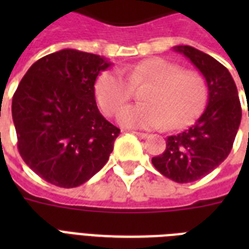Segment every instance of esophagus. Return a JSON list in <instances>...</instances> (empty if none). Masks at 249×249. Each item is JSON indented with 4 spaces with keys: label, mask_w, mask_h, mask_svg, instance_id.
Here are the masks:
<instances>
[{
    "label": "esophagus",
    "mask_w": 249,
    "mask_h": 249,
    "mask_svg": "<svg viewBox=\"0 0 249 249\" xmlns=\"http://www.w3.org/2000/svg\"><path fill=\"white\" fill-rule=\"evenodd\" d=\"M133 134H136L137 137H140L141 140H144V138H147V133H142V132H133Z\"/></svg>",
    "instance_id": "esophagus-1"
}]
</instances>
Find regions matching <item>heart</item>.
<instances>
[{"label": "heart", "instance_id": "heart-1", "mask_svg": "<svg viewBox=\"0 0 249 249\" xmlns=\"http://www.w3.org/2000/svg\"><path fill=\"white\" fill-rule=\"evenodd\" d=\"M120 71L103 72L95 83V97L106 115H113L133 97L134 88L148 86L141 94L144 103L126 106L117 115L125 128L152 129L166 124L177 129L190 124L204 107L207 85L196 72L183 71L164 58H150Z\"/></svg>", "mask_w": 249, "mask_h": 249}]
</instances>
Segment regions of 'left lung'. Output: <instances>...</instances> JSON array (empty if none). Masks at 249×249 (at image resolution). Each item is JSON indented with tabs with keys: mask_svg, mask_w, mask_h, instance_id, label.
Instances as JSON below:
<instances>
[{
	"mask_svg": "<svg viewBox=\"0 0 249 249\" xmlns=\"http://www.w3.org/2000/svg\"><path fill=\"white\" fill-rule=\"evenodd\" d=\"M204 76L208 105L189 129L166 138L165 151L152 158L160 173L178 183L200 179L224 161L232 148L242 120L238 89L225 66L187 45L174 46Z\"/></svg>",
	"mask_w": 249,
	"mask_h": 249,
	"instance_id": "left-lung-1",
	"label": "left lung"
}]
</instances>
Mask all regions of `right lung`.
I'll return each instance as SVG.
<instances>
[{
	"instance_id": "right-lung-1",
	"label": "right lung",
	"mask_w": 249,
	"mask_h": 249,
	"mask_svg": "<svg viewBox=\"0 0 249 249\" xmlns=\"http://www.w3.org/2000/svg\"><path fill=\"white\" fill-rule=\"evenodd\" d=\"M105 56L63 49L31 66L13 97L21 159L52 185L71 189L105 166L120 129L102 116L94 84Z\"/></svg>"
}]
</instances>
